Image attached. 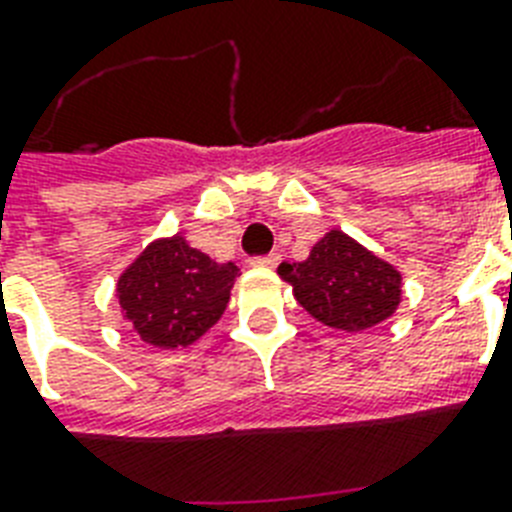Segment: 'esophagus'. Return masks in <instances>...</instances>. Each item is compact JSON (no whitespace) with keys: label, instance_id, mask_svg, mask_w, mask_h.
Segmentation results:
<instances>
[{"label":"esophagus","instance_id":"34e87169","mask_svg":"<svg viewBox=\"0 0 512 512\" xmlns=\"http://www.w3.org/2000/svg\"><path fill=\"white\" fill-rule=\"evenodd\" d=\"M279 260H281V255H276V252H273V255L255 257V260H252V265H255V268H276V265H279Z\"/></svg>","mask_w":512,"mask_h":512}]
</instances>
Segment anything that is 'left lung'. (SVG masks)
I'll return each instance as SVG.
<instances>
[{
    "mask_svg": "<svg viewBox=\"0 0 512 512\" xmlns=\"http://www.w3.org/2000/svg\"><path fill=\"white\" fill-rule=\"evenodd\" d=\"M279 276L313 319L340 332H364L390 319L404 297V276L340 228L324 233L303 263H281Z\"/></svg>",
    "mask_w": 512,
    "mask_h": 512,
    "instance_id": "1",
    "label": "left lung"
}]
</instances>
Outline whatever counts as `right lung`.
I'll return each instance as SVG.
<instances>
[{"label": "right lung", "mask_w": 512, "mask_h": 512, "mask_svg": "<svg viewBox=\"0 0 512 512\" xmlns=\"http://www.w3.org/2000/svg\"><path fill=\"white\" fill-rule=\"evenodd\" d=\"M239 268L191 247L183 233L151 241L116 281L122 319L148 345L185 348L220 321Z\"/></svg>", "instance_id": "obj_1"}]
</instances>
